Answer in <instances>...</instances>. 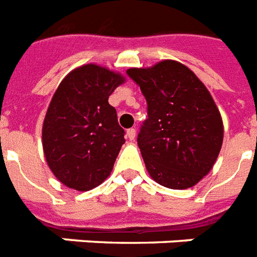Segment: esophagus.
Returning a JSON list of instances; mask_svg holds the SVG:
<instances>
[{"label": "esophagus", "mask_w": 257, "mask_h": 257, "mask_svg": "<svg viewBox=\"0 0 257 257\" xmlns=\"http://www.w3.org/2000/svg\"><path fill=\"white\" fill-rule=\"evenodd\" d=\"M135 134H137L135 128H128V130H127V138L130 139V141H134Z\"/></svg>", "instance_id": "obj_1"}]
</instances>
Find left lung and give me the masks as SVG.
<instances>
[{"instance_id": "obj_1", "label": "left lung", "mask_w": 257, "mask_h": 257, "mask_svg": "<svg viewBox=\"0 0 257 257\" xmlns=\"http://www.w3.org/2000/svg\"><path fill=\"white\" fill-rule=\"evenodd\" d=\"M141 87L147 115L138 134L146 168L172 190L192 187L211 171L223 143V122L210 91L176 61L128 69Z\"/></svg>"}]
</instances>
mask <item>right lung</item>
Masks as SVG:
<instances>
[{"label": "right lung", "instance_id": "right-lung-1", "mask_svg": "<svg viewBox=\"0 0 257 257\" xmlns=\"http://www.w3.org/2000/svg\"><path fill=\"white\" fill-rule=\"evenodd\" d=\"M123 81L120 74L90 63L59 83L45 116L42 146L65 186L89 191L110 175L126 133L108 96Z\"/></svg>", "mask_w": 257, "mask_h": 257}]
</instances>
